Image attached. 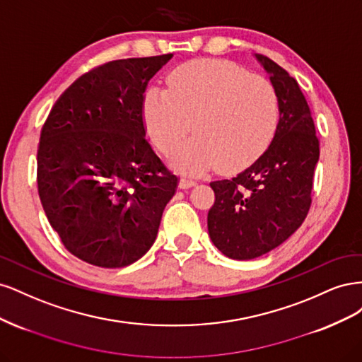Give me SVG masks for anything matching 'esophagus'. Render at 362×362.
I'll list each match as a JSON object with an SVG mask.
<instances>
[{
    "label": "esophagus",
    "instance_id": "1",
    "mask_svg": "<svg viewBox=\"0 0 362 362\" xmlns=\"http://www.w3.org/2000/svg\"><path fill=\"white\" fill-rule=\"evenodd\" d=\"M193 185H196V180H192L189 177H184L180 180V189H189L193 187Z\"/></svg>",
    "mask_w": 362,
    "mask_h": 362
}]
</instances>
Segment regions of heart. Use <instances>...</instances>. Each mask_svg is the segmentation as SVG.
Returning a JSON list of instances; mask_svg holds the SVG:
<instances>
[{
    "instance_id": "1",
    "label": "heart",
    "mask_w": 362,
    "mask_h": 362,
    "mask_svg": "<svg viewBox=\"0 0 362 362\" xmlns=\"http://www.w3.org/2000/svg\"><path fill=\"white\" fill-rule=\"evenodd\" d=\"M148 134L170 152L181 172L201 173L218 164L237 170L254 163L272 141L279 120V96L270 80L235 63L198 59L170 72L168 90L152 89L144 101Z\"/></svg>"
}]
</instances>
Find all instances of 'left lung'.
<instances>
[{
	"instance_id": "8db88e82",
	"label": "left lung",
	"mask_w": 362,
	"mask_h": 362,
	"mask_svg": "<svg viewBox=\"0 0 362 362\" xmlns=\"http://www.w3.org/2000/svg\"><path fill=\"white\" fill-rule=\"evenodd\" d=\"M257 59L279 96L275 137L246 170L210 182L216 199L208 211V233L214 246L233 259L267 254L303 223L320 156L310 105L298 81L272 59Z\"/></svg>"
}]
</instances>
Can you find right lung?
I'll return each instance as SVG.
<instances>
[{
	"label": "right lung",
	"mask_w": 362,
	"mask_h": 362,
	"mask_svg": "<svg viewBox=\"0 0 362 362\" xmlns=\"http://www.w3.org/2000/svg\"><path fill=\"white\" fill-rule=\"evenodd\" d=\"M173 54L100 64L64 90L40 131L37 192L49 225L89 264H133L154 245L180 178L146 139L149 80Z\"/></svg>",
	"instance_id": "add662e5"
}]
</instances>
